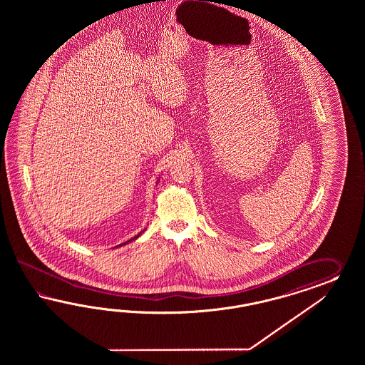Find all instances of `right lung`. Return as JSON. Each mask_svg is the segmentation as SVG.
<instances>
[{"mask_svg": "<svg viewBox=\"0 0 365 365\" xmlns=\"http://www.w3.org/2000/svg\"><path fill=\"white\" fill-rule=\"evenodd\" d=\"M139 235H140V234H138V235H135V237H133V238H131V240H130V241H127V242H125V243L131 242V241H133V240H136V238H138V237H139ZM123 245H124V243H123Z\"/></svg>", "mask_w": 365, "mask_h": 365, "instance_id": "add662e5", "label": "right lung"}]
</instances>
